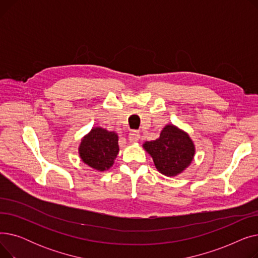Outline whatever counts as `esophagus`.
I'll return each mask as SVG.
<instances>
[{"label": "esophagus", "mask_w": 258, "mask_h": 258, "mask_svg": "<svg viewBox=\"0 0 258 258\" xmlns=\"http://www.w3.org/2000/svg\"><path fill=\"white\" fill-rule=\"evenodd\" d=\"M140 139V133L138 131H132L128 134V140L131 142H137Z\"/></svg>", "instance_id": "esophagus-1"}]
</instances>
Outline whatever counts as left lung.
<instances>
[{
    "label": "left lung",
    "mask_w": 258,
    "mask_h": 258,
    "mask_svg": "<svg viewBox=\"0 0 258 258\" xmlns=\"http://www.w3.org/2000/svg\"><path fill=\"white\" fill-rule=\"evenodd\" d=\"M158 171L167 177L183 172L194 160L196 147L188 134L172 124L162 130L160 137L143 144Z\"/></svg>",
    "instance_id": "obj_1"
}]
</instances>
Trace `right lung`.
Wrapping results in <instances>:
<instances>
[{"label": "right lung", "instance_id": "1", "mask_svg": "<svg viewBox=\"0 0 258 258\" xmlns=\"http://www.w3.org/2000/svg\"><path fill=\"white\" fill-rule=\"evenodd\" d=\"M78 153L84 163L104 171L112 167L119 153L118 135L102 127H94L81 139Z\"/></svg>", "mask_w": 258, "mask_h": 258}]
</instances>
